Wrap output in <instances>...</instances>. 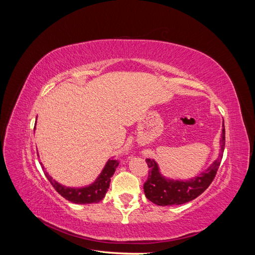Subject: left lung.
Wrapping results in <instances>:
<instances>
[{
    "instance_id": "obj_1",
    "label": "left lung",
    "mask_w": 255,
    "mask_h": 255,
    "mask_svg": "<svg viewBox=\"0 0 255 255\" xmlns=\"http://www.w3.org/2000/svg\"><path fill=\"white\" fill-rule=\"evenodd\" d=\"M220 138V153L206 170L188 180H174L160 172L158 164L153 158H146L149 167L148 180L143 185L144 195L151 202L160 206L180 205L196 199L210 186L222 159V152L226 144L225 123H222Z\"/></svg>"
}]
</instances>
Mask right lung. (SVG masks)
<instances>
[{
    "label": "right lung",
    "mask_w": 255,
    "mask_h": 255,
    "mask_svg": "<svg viewBox=\"0 0 255 255\" xmlns=\"http://www.w3.org/2000/svg\"><path fill=\"white\" fill-rule=\"evenodd\" d=\"M40 165L42 167V170L44 171L45 176H47V179L59 195H61L65 199H67L68 201H70L72 203L90 204L98 203L105 197V194L110 188L111 177L114 175L116 168L118 167L119 163L117 160L110 158L106 161L104 168L102 169L101 173L98 175L97 179L91 184L82 187H67L65 185L58 183L47 172L43 164L40 163Z\"/></svg>",
    "instance_id": "obj_1"
}]
</instances>
